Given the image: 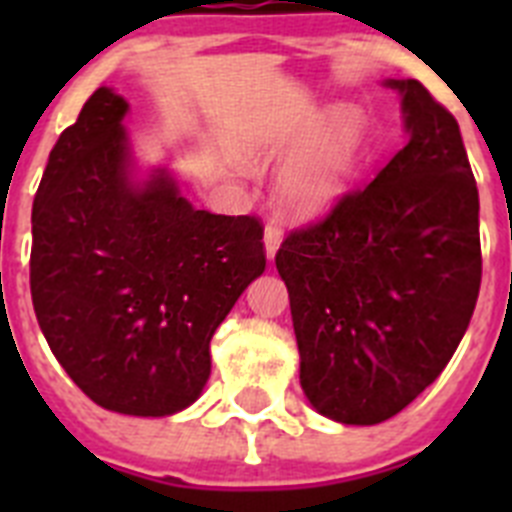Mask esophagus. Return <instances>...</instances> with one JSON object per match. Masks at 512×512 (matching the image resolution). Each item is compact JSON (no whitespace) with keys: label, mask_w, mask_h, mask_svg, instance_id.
<instances>
[{"label":"esophagus","mask_w":512,"mask_h":512,"mask_svg":"<svg viewBox=\"0 0 512 512\" xmlns=\"http://www.w3.org/2000/svg\"><path fill=\"white\" fill-rule=\"evenodd\" d=\"M282 241H284V233L279 225L269 223L264 228V253H266V259L274 261V256H277V251L282 248Z\"/></svg>","instance_id":"esophagus-1"}]
</instances>
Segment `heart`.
I'll return each mask as SVG.
<instances>
[{"mask_svg":"<svg viewBox=\"0 0 512 512\" xmlns=\"http://www.w3.org/2000/svg\"><path fill=\"white\" fill-rule=\"evenodd\" d=\"M366 122L351 104L300 99L277 120L246 130L235 140V153L251 166H279V205L295 217H318L346 194L364 148Z\"/></svg>","mask_w":512,"mask_h":512,"instance_id":"1","label":"heart"}]
</instances>
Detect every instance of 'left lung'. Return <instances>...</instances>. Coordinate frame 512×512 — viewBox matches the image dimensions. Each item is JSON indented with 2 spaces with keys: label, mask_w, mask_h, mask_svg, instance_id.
Segmentation results:
<instances>
[{
  "label": "left lung",
  "mask_w": 512,
  "mask_h": 512,
  "mask_svg": "<svg viewBox=\"0 0 512 512\" xmlns=\"http://www.w3.org/2000/svg\"><path fill=\"white\" fill-rule=\"evenodd\" d=\"M382 84L400 94L405 148L277 253L302 392L343 425L392 418L443 372L482 279L479 194L454 115L420 81Z\"/></svg>",
  "instance_id": "obj_1"
}]
</instances>
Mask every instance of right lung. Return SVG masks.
I'll list each match as a JSON object with an SVG mask.
<instances>
[{
    "label": "right lung",
    "mask_w": 512,
    "mask_h": 512,
    "mask_svg": "<svg viewBox=\"0 0 512 512\" xmlns=\"http://www.w3.org/2000/svg\"><path fill=\"white\" fill-rule=\"evenodd\" d=\"M128 99L99 87L48 156L33 202L30 292L58 364L99 408L187 410L210 379V341L266 269L251 215H212L169 166L143 169Z\"/></svg>",
    "instance_id": "obj_1"
}]
</instances>
